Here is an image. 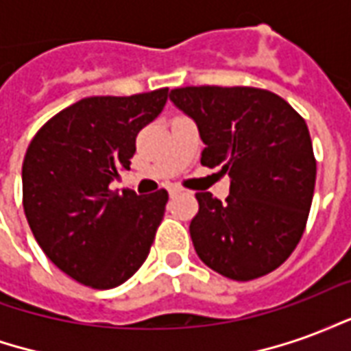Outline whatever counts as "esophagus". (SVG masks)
Wrapping results in <instances>:
<instances>
[{"label":"esophagus","mask_w":351,"mask_h":351,"mask_svg":"<svg viewBox=\"0 0 351 351\" xmlns=\"http://www.w3.org/2000/svg\"><path fill=\"white\" fill-rule=\"evenodd\" d=\"M169 193L175 197V195H178V193H182V188H178V186H171V188H169Z\"/></svg>","instance_id":"esophagus-1"}]
</instances>
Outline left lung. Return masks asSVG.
<instances>
[{"instance_id": "8db88e82", "label": "left lung", "mask_w": 351, "mask_h": 351, "mask_svg": "<svg viewBox=\"0 0 351 351\" xmlns=\"http://www.w3.org/2000/svg\"><path fill=\"white\" fill-rule=\"evenodd\" d=\"M169 97L197 123L201 163L231 178L226 203L195 193L190 235L201 261L239 282L278 269L301 241L316 186L306 122L261 88L186 86Z\"/></svg>"}]
</instances>
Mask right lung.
Here are the masks:
<instances>
[{"mask_svg":"<svg viewBox=\"0 0 351 351\" xmlns=\"http://www.w3.org/2000/svg\"><path fill=\"white\" fill-rule=\"evenodd\" d=\"M167 88L86 97L35 133L22 163V203L35 241L60 271L110 289L145 263L169 193L110 190L135 138L167 103Z\"/></svg>","mask_w":351,"mask_h":351,"instance_id":"1","label":"right lung"}]
</instances>
